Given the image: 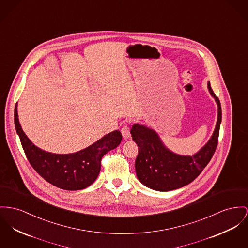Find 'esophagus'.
<instances>
[{"label":"esophagus","mask_w":248,"mask_h":248,"mask_svg":"<svg viewBox=\"0 0 248 248\" xmlns=\"http://www.w3.org/2000/svg\"><path fill=\"white\" fill-rule=\"evenodd\" d=\"M120 132H121V133H122V136H123V137H124L125 139H127V138H130V137H131V132H130V127H129V126H127V125L123 126V127L121 128Z\"/></svg>","instance_id":"obj_1"}]
</instances>
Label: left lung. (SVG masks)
Listing matches in <instances>:
<instances>
[{
    "instance_id": "obj_1",
    "label": "left lung",
    "mask_w": 248,
    "mask_h": 248,
    "mask_svg": "<svg viewBox=\"0 0 248 248\" xmlns=\"http://www.w3.org/2000/svg\"><path fill=\"white\" fill-rule=\"evenodd\" d=\"M208 88L218 106L215 132L208 143L193 156H182L167 149L154 130L134 124L131 130L132 140L138 146L135 172L138 180L150 189L167 192L182 188L196 180L209 164L218 144L222 110L210 82Z\"/></svg>"
}]
</instances>
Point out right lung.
Instances as JSON below:
<instances>
[{
  "label": "right lung",
  "instance_id": "obj_1",
  "mask_svg": "<svg viewBox=\"0 0 248 248\" xmlns=\"http://www.w3.org/2000/svg\"><path fill=\"white\" fill-rule=\"evenodd\" d=\"M14 120L25 155L33 169L50 184L64 190H82L99 176L101 158L110 150L116 149L122 140L119 131H114L88 148L70 154H55L34 146L22 131L18 122L17 104Z\"/></svg>",
  "mask_w": 248,
  "mask_h": 248
}]
</instances>
